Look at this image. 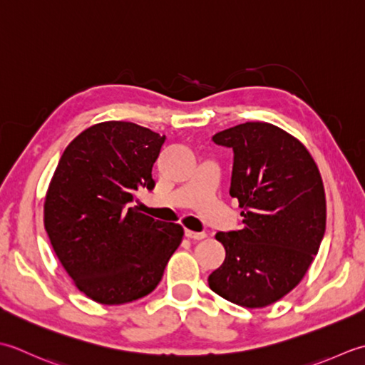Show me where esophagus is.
Returning a JSON list of instances; mask_svg holds the SVG:
<instances>
[{
    "label": "esophagus",
    "mask_w": 365,
    "mask_h": 365,
    "mask_svg": "<svg viewBox=\"0 0 365 365\" xmlns=\"http://www.w3.org/2000/svg\"><path fill=\"white\" fill-rule=\"evenodd\" d=\"M184 235L193 241H202L206 237L205 232H192V230H184Z\"/></svg>",
    "instance_id": "esophagus-1"
}]
</instances>
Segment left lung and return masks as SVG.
Listing matches in <instances>:
<instances>
[{"label": "left lung", "mask_w": 365, "mask_h": 365, "mask_svg": "<svg viewBox=\"0 0 365 365\" xmlns=\"http://www.w3.org/2000/svg\"><path fill=\"white\" fill-rule=\"evenodd\" d=\"M233 148L230 195L242 207V227L219 232L225 259L207 284L224 299L262 309L299 284L326 230L322 175L307 148L269 123H244L215 133Z\"/></svg>", "instance_id": "left-lung-1"}]
</instances>
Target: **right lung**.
<instances>
[{
  "label": "right lung",
  "mask_w": 365,
  "mask_h": 365,
  "mask_svg": "<svg viewBox=\"0 0 365 365\" xmlns=\"http://www.w3.org/2000/svg\"><path fill=\"white\" fill-rule=\"evenodd\" d=\"M165 135L128 121H106L66 148L43 202V227L81 293L106 306L150 294L184 230L130 207L153 189V165Z\"/></svg>",
  "instance_id": "add662e5"
}]
</instances>
